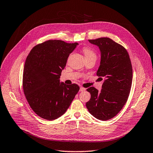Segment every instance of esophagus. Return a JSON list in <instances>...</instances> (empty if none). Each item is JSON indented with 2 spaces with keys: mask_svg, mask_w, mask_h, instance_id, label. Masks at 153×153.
Here are the masks:
<instances>
[{
  "mask_svg": "<svg viewBox=\"0 0 153 153\" xmlns=\"http://www.w3.org/2000/svg\"><path fill=\"white\" fill-rule=\"evenodd\" d=\"M85 90H86V88H83V87L81 86V87H80V89H79V91H85Z\"/></svg>",
  "mask_w": 153,
  "mask_h": 153,
  "instance_id": "obj_1",
  "label": "esophagus"
}]
</instances>
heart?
<instances>
[{
	"instance_id": "1",
	"label": "heart",
	"mask_w": 153,
	"mask_h": 153,
	"mask_svg": "<svg viewBox=\"0 0 153 153\" xmlns=\"http://www.w3.org/2000/svg\"><path fill=\"white\" fill-rule=\"evenodd\" d=\"M82 51L85 56L86 59L90 58H97V55L94 50L90 49V47H83L82 48Z\"/></svg>"
}]
</instances>
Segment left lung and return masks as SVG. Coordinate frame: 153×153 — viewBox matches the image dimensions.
Returning <instances> with one entry per match:
<instances>
[{"label": "left lung", "instance_id": "8db88e82", "mask_svg": "<svg viewBox=\"0 0 153 153\" xmlns=\"http://www.w3.org/2000/svg\"><path fill=\"white\" fill-rule=\"evenodd\" d=\"M88 41L101 51L97 76L104 81L101 91L94 87L86 90L91 97L86 106L96 119L107 120L117 115L128 101L132 85V65L128 51L111 39L104 37Z\"/></svg>", "mask_w": 153, "mask_h": 153}]
</instances>
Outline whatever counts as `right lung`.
Segmentation results:
<instances>
[{
	"label": "right lung",
	"instance_id": "obj_1",
	"mask_svg": "<svg viewBox=\"0 0 153 153\" xmlns=\"http://www.w3.org/2000/svg\"><path fill=\"white\" fill-rule=\"evenodd\" d=\"M77 45L49 40L34 46L26 58L24 93L33 111L43 119L52 120L63 115L79 90L76 84L59 82L68 56Z\"/></svg>",
	"mask_w": 153,
	"mask_h": 153
}]
</instances>
